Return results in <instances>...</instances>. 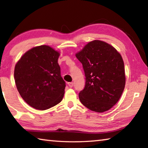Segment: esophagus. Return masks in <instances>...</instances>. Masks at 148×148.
Here are the masks:
<instances>
[{"label": "esophagus", "instance_id": "34e87169", "mask_svg": "<svg viewBox=\"0 0 148 148\" xmlns=\"http://www.w3.org/2000/svg\"><path fill=\"white\" fill-rule=\"evenodd\" d=\"M68 85L70 87H72L74 86V83L73 82H69V83H68Z\"/></svg>", "mask_w": 148, "mask_h": 148}]
</instances>
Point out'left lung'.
Segmentation results:
<instances>
[{
    "label": "left lung",
    "instance_id": "obj_1",
    "mask_svg": "<svg viewBox=\"0 0 148 148\" xmlns=\"http://www.w3.org/2000/svg\"><path fill=\"white\" fill-rule=\"evenodd\" d=\"M76 57L83 65L86 86L79 93L82 104L96 112L112 108L125 86L124 62L116 48L104 41L89 42Z\"/></svg>",
    "mask_w": 148,
    "mask_h": 148
}]
</instances>
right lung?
Instances as JSON below:
<instances>
[{"instance_id": "right-lung-1", "label": "right lung", "mask_w": 148, "mask_h": 148, "mask_svg": "<svg viewBox=\"0 0 148 148\" xmlns=\"http://www.w3.org/2000/svg\"><path fill=\"white\" fill-rule=\"evenodd\" d=\"M59 56L51 47L42 45L25 52L15 66L17 91L35 109H49L63 98L66 85L61 76Z\"/></svg>"}]
</instances>
